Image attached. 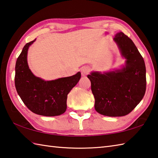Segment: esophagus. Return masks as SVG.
Segmentation results:
<instances>
[{
  "mask_svg": "<svg viewBox=\"0 0 158 158\" xmlns=\"http://www.w3.org/2000/svg\"><path fill=\"white\" fill-rule=\"evenodd\" d=\"M90 72V68L89 67H82L81 68V73L82 76H86V75L89 74V73Z\"/></svg>",
  "mask_w": 158,
  "mask_h": 158,
  "instance_id": "obj_1",
  "label": "esophagus"
}]
</instances>
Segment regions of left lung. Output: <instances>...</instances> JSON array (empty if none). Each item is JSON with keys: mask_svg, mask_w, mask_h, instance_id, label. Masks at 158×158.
<instances>
[{"mask_svg": "<svg viewBox=\"0 0 158 158\" xmlns=\"http://www.w3.org/2000/svg\"><path fill=\"white\" fill-rule=\"evenodd\" d=\"M126 59L121 70L87 76L91 82L95 108L108 117H122L132 111L143 98L146 91V67L143 56L131 39L120 32L114 37Z\"/></svg>", "mask_w": 158, "mask_h": 158, "instance_id": "8db88e82", "label": "left lung"}]
</instances>
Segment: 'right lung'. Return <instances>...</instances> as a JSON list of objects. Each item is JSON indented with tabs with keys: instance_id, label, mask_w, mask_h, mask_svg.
<instances>
[{
	"instance_id": "right-lung-1",
	"label": "right lung",
	"mask_w": 158,
	"mask_h": 158,
	"mask_svg": "<svg viewBox=\"0 0 158 158\" xmlns=\"http://www.w3.org/2000/svg\"><path fill=\"white\" fill-rule=\"evenodd\" d=\"M35 41L25 45L16 60V91L26 106L34 113L46 117L60 115L66 111L67 95L78 82L81 73L51 81L35 76L27 63L28 47Z\"/></svg>"
}]
</instances>
